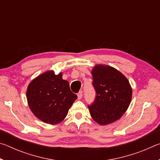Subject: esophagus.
I'll return each mask as SVG.
<instances>
[{"instance_id": "34e87169", "label": "esophagus", "mask_w": 160, "mask_h": 160, "mask_svg": "<svg viewBox=\"0 0 160 160\" xmlns=\"http://www.w3.org/2000/svg\"><path fill=\"white\" fill-rule=\"evenodd\" d=\"M82 91L81 90L78 93V99H80L81 98H82Z\"/></svg>"}]
</instances>
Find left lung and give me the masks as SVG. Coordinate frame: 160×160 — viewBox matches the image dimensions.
Instances as JSON below:
<instances>
[{"instance_id":"obj_1","label":"left lung","mask_w":160,"mask_h":160,"mask_svg":"<svg viewBox=\"0 0 160 160\" xmlns=\"http://www.w3.org/2000/svg\"><path fill=\"white\" fill-rule=\"evenodd\" d=\"M95 99L88 105L90 115L100 125L114 122L126 112L132 98V88L127 78L109 66L97 65L92 70Z\"/></svg>"}]
</instances>
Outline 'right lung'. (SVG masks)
Listing matches in <instances>:
<instances>
[{"mask_svg":"<svg viewBox=\"0 0 160 160\" xmlns=\"http://www.w3.org/2000/svg\"><path fill=\"white\" fill-rule=\"evenodd\" d=\"M28 105L35 116L48 124H57L66 118L76 99L62 73L55 75L53 70L39 75L28 85Z\"/></svg>","mask_w":160,"mask_h":160,"instance_id":"add662e5","label":"right lung"}]
</instances>
